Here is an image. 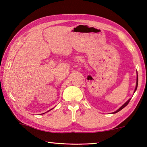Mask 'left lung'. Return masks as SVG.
Segmentation results:
<instances>
[{"mask_svg": "<svg viewBox=\"0 0 147 147\" xmlns=\"http://www.w3.org/2000/svg\"><path fill=\"white\" fill-rule=\"evenodd\" d=\"M138 76H137V80H136V88H135L134 92H135V91H136V89H137V87H138ZM130 100H131V98H130V99H129V100L127 101L126 102H125V103L123 104V105L121 107H120L119 109H118V110H117L116 111H115V112H114V113H113V114H115V113H118V112H119V111H121V109H123V108L125 107H126V106L128 105V103H129V101H130Z\"/></svg>", "mask_w": 147, "mask_h": 147, "instance_id": "1", "label": "left lung"}]
</instances>
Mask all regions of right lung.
Masks as SVG:
<instances>
[{"instance_id":"obj_1","label":"right lung","mask_w":147,"mask_h":147,"mask_svg":"<svg viewBox=\"0 0 147 147\" xmlns=\"http://www.w3.org/2000/svg\"><path fill=\"white\" fill-rule=\"evenodd\" d=\"M51 110H49V111H51ZM43 114H44V113H43Z\"/></svg>"}]
</instances>
